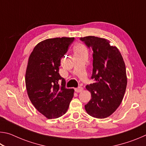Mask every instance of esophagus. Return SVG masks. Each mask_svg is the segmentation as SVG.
Segmentation results:
<instances>
[{
  "mask_svg": "<svg viewBox=\"0 0 146 146\" xmlns=\"http://www.w3.org/2000/svg\"><path fill=\"white\" fill-rule=\"evenodd\" d=\"M75 91H76V93H80V92H82L83 91V88L82 87H78L77 88H75Z\"/></svg>",
  "mask_w": 146,
  "mask_h": 146,
  "instance_id": "1",
  "label": "esophagus"
}]
</instances>
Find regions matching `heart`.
Wrapping results in <instances>:
<instances>
[{"label": "heart", "instance_id": "b5f03b06", "mask_svg": "<svg viewBox=\"0 0 146 146\" xmlns=\"http://www.w3.org/2000/svg\"><path fill=\"white\" fill-rule=\"evenodd\" d=\"M73 51L75 56H81L87 55L88 51L87 48L84 44L82 43H77L73 48Z\"/></svg>", "mask_w": 146, "mask_h": 146}]
</instances>
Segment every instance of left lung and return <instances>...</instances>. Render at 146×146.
Segmentation results:
<instances>
[{
    "label": "left lung",
    "instance_id": "obj_1",
    "mask_svg": "<svg viewBox=\"0 0 146 146\" xmlns=\"http://www.w3.org/2000/svg\"><path fill=\"white\" fill-rule=\"evenodd\" d=\"M80 39L93 51L91 78L94 83L86 87L91 98L85 110L93 117L107 118L120 105L126 90L124 61L118 48L111 46L107 39L94 36Z\"/></svg>",
    "mask_w": 146,
    "mask_h": 146
}]
</instances>
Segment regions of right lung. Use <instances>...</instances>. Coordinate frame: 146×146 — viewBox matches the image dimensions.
Segmentation results:
<instances>
[{
  "label": "right lung",
  "mask_w": 146,
  "mask_h": 146,
  "mask_svg": "<svg viewBox=\"0 0 146 146\" xmlns=\"http://www.w3.org/2000/svg\"><path fill=\"white\" fill-rule=\"evenodd\" d=\"M74 39L44 40L35 47L28 59L25 77L27 93L35 108L48 119L65 114L73 97L74 90L66 88L65 79L58 71L61 58L65 57Z\"/></svg>",
  "instance_id": "add662e5"
}]
</instances>
